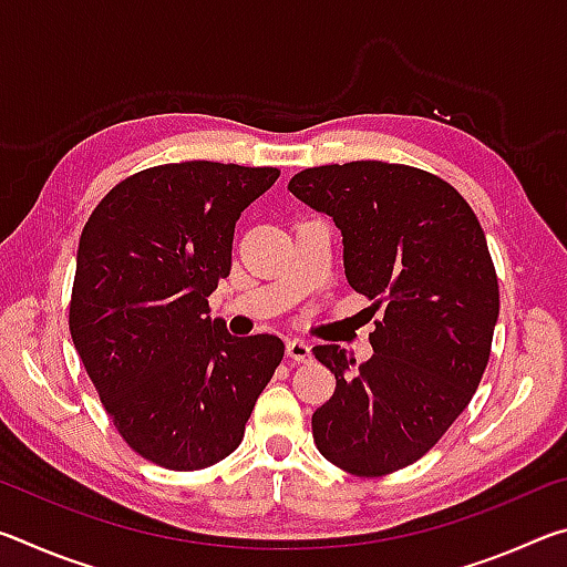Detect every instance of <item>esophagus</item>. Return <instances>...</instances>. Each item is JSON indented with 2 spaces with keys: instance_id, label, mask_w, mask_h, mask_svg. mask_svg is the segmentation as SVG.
<instances>
[{
  "instance_id": "obj_1",
  "label": "esophagus",
  "mask_w": 567,
  "mask_h": 567,
  "mask_svg": "<svg viewBox=\"0 0 567 567\" xmlns=\"http://www.w3.org/2000/svg\"><path fill=\"white\" fill-rule=\"evenodd\" d=\"M287 358L295 362H305L310 358V344L305 340H287Z\"/></svg>"
}]
</instances>
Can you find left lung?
Returning <instances> with one entry per match:
<instances>
[{"label":"left lung","instance_id":"1","mask_svg":"<svg viewBox=\"0 0 567 567\" xmlns=\"http://www.w3.org/2000/svg\"><path fill=\"white\" fill-rule=\"evenodd\" d=\"M287 189L332 217L350 287L385 310L360 368L340 344L312 348L338 380L315 445L350 475H390L435 447L483 380L501 312L485 233L453 185L410 165L310 167Z\"/></svg>","mask_w":567,"mask_h":567}]
</instances>
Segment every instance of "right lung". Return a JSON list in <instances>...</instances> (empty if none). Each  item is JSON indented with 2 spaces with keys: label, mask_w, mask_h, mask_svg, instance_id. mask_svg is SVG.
<instances>
[{
  "label": "right lung",
  "mask_w": 567,
  "mask_h": 567,
  "mask_svg": "<svg viewBox=\"0 0 567 567\" xmlns=\"http://www.w3.org/2000/svg\"><path fill=\"white\" fill-rule=\"evenodd\" d=\"M277 177L207 159L157 165L114 185L82 229L72 342L124 443L159 467L225 460L282 362L280 338H233L207 302L233 267L235 223Z\"/></svg>",
  "instance_id": "right-lung-1"
}]
</instances>
